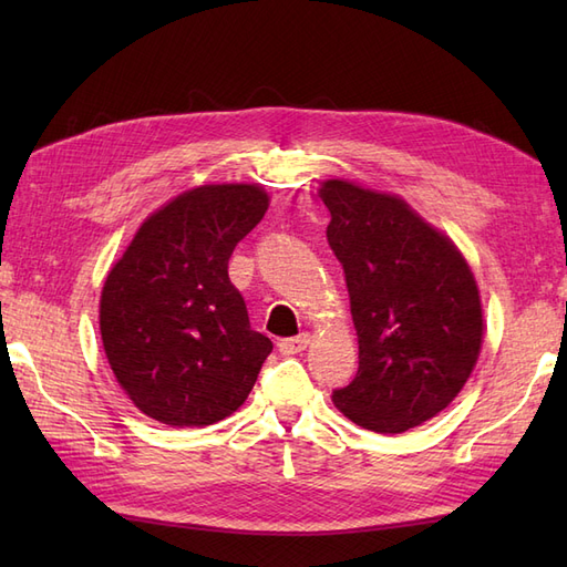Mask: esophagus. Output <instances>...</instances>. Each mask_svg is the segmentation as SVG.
Masks as SVG:
<instances>
[{
    "instance_id": "1",
    "label": "esophagus",
    "mask_w": 567,
    "mask_h": 567,
    "mask_svg": "<svg viewBox=\"0 0 567 567\" xmlns=\"http://www.w3.org/2000/svg\"><path fill=\"white\" fill-rule=\"evenodd\" d=\"M307 346H310V336L300 333V336H296V338H284V340L279 342V352H281V354H298V352H302Z\"/></svg>"
}]
</instances>
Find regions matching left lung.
<instances>
[{
  "instance_id": "1",
  "label": "left lung",
  "mask_w": 567,
  "mask_h": 567,
  "mask_svg": "<svg viewBox=\"0 0 567 567\" xmlns=\"http://www.w3.org/2000/svg\"><path fill=\"white\" fill-rule=\"evenodd\" d=\"M319 196L359 340L357 375L333 404L367 431L404 433L468 381L483 346L477 284L458 248L402 198L342 179Z\"/></svg>"
}]
</instances>
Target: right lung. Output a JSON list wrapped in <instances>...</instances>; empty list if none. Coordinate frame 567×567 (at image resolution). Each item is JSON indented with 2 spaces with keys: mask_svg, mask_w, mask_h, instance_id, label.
Listing matches in <instances>:
<instances>
[{
  "mask_svg": "<svg viewBox=\"0 0 567 567\" xmlns=\"http://www.w3.org/2000/svg\"><path fill=\"white\" fill-rule=\"evenodd\" d=\"M269 208L255 184H205L153 213L101 290V340L134 406L210 425L246 402L271 340L250 329L229 257Z\"/></svg>",
  "mask_w": 567,
  "mask_h": 567,
  "instance_id": "1",
  "label": "right lung"
}]
</instances>
